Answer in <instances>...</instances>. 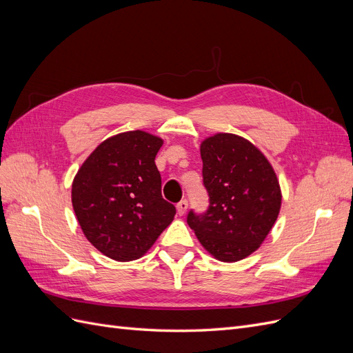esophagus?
<instances>
[{
  "instance_id": "34e87169",
  "label": "esophagus",
  "mask_w": 353,
  "mask_h": 353,
  "mask_svg": "<svg viewBox=\"0 0 353 353\" xmlns=\"http://www.w3.org/2000/svg\"><path fill=\"white\" fill-rule=\"evenodd\" d=\"M187 209H188V201L187 200H181L178 205H176V210H178V215L179 216H183L184 213L187 212Z\"/></svg>"
}]
</instances>
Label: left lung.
Here are the masks:
<instances>
[{"instance_id": "8db88e82", "label": "left lung", "mask_w": 353, "mask_h": 353, "mask_svg": "<svg viewBox=\"0 0 353 353\" xmlns=\"http://www.w3.org/2000/svg\"><path fill=\"white\" fill-rule=\"evenodd\" d=\"M203 183L210 205L187 222L200 244L221 262L258 250L281 209V188L266 156L245 138L218 132L200 144Z\"/></svg>"}]
</instances>
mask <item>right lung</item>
Returning <instances> with one entry per match:
<instances>
[{
  "mask_svg": "<svg viewBox=\"0 0 353 353\" xmlns=\"http://www.w3.org/2000/svg\"><path fill=\"white\" fill-rule=\"evenodd\" d=\"M163 140L141 130L116 134L87 157L72 183L83 236L117 262L140 259L174 221L154 159Z\"/></svg>",
  "mask_w": 353,
  "mask_h": 353,
  "instance_id": "1",
  "label": "right lung"
}]
</instances>
